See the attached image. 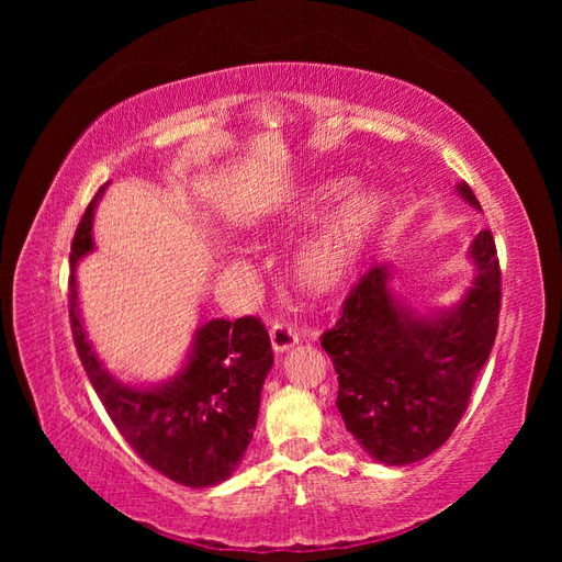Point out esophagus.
<instances>
[{
  "mask_svg": "<svg viewBox=\"0 0 562 562\" xmlns=\"http://www.w3.org/2000/svg\"><path fill=\"white\" fill-rule=\"evenodd\" d=\"M269 337H271V347H274L277 353H283L288 349H293L300 342L297 330L291 326V323L283 321V318L271 321Z\"/></svg>",
  "mask_w": 562,
  "mask_h": 562,
  "instance_id": "obj_1",
  "label": "esophagus"
}]
</instances>
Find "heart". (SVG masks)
<instances>
[{
	"instance_id": "obj_1",
	"label": "heart",
	"mask_w": 562,
	"mask_h": 562,
	"mask_svg": "<svg viewBox=\"0 0 562 562\" xmlns=\"http://www.w3.org/2000/svg\"><path fill=\"white\" fill-rule=\"evenodd\" d=\"M347 180H326L310 187L293 206V220H310L349 192ZM389 213V201L378 190H356L307 236L293 258V281L302 293L333 295L353 279L368 248L375 241Z\"/></svg>"
}]
</instances>
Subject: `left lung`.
Wrapping results in <instances>:
<instances>
[{
    "label": "left lung",
    "instance_id": "left-lung-1",
    "mask_svg": "<svg viewBox=\"0 0 562 562\" xmlns=\"http://www.w3.org/2000/svg\"><path fill=\"white\" fill-rule=\"evenodd\" d=\"M473 209L481 203L457 184ZM475 277L452 310L419 316L394 297L391 271L372 267L321 335L337 372V411L363 450L389 467L429 457L452 436L499 326L502 271L492 232L475 236Z\"/></svg>",
    "mask_w": 562,
    "mask_h": 562
}]
</instances>
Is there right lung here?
Segmentation results:
<instances>
[{
    "label": "right lung",
    "mask_w": 562,
    "mask_h": 562,
    "mask_svg": "<svg viewBox=\"0 0 562 562\" xmlns=\"http://www.w3.org/2000/svg\"><path fill=\"white\" fill-rule=\"evenodd\" d=\"M89 203L72 241L70 326L83 370L114 427L143 462L187 487H211L239 467L260 413V391L274 353L260 318H213L196 330L184 368L173 380L140 389L114 380L91 349L77 307L75 267L93 250Z\"/></svg>",
    "instance_id": "1"
}]
</instances>
